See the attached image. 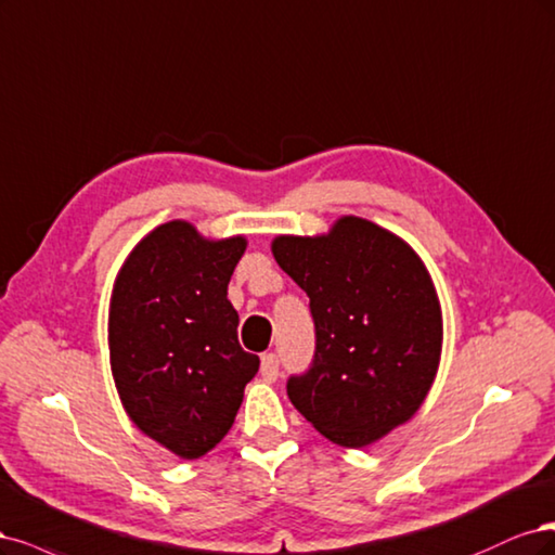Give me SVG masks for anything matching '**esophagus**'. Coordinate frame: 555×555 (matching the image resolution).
I'll return each instance as SVG.
<instances>
[{"instance_id":"esophagus-1","label":"esophagus","mask_w":555,"mask_h":555,"mask_svg":"<svg viewBox=\"0 0 555 555\" xmlns=\"http://www.w3.org/2000/svg\"><path fill=\"white\" fill-rule=\"evenodd\" d=\"M260 373L267 383H274L279 378V357L274 352H264L260 360Z\"/></svg>"}]
</instances>
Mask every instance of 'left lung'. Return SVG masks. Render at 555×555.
<instances>
[{
  "mask_svg": "<svg viewBox=\"0 0 555 555\" xmlns=\"http://www.w3.org/2000/svg\"><path fill=\"white\" fill-rule=\"evenodd\" d=\"M272 254L309 295L313 364L288 397L315 431L360 450L405 424L431 389L442 352L436 285L395 232L341 217L323 235H279Z\"/></svg>",
  "mask_w": 555,
  "mask_h": 555,
  "instance_id": "8db88e82",
  "label": "left lung"
}]
</instances>
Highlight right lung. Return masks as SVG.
Wrapping results in <instances>:
<instances>
[{
  "instance_id": "add662e5",
  "label": "right lung",
  "mask_w": 555,
  "mask_h": 555,
  "mask_svg": "<svg viewBox=\"0 0 555 555\" xmlns=\"http://www.w3.org/2000/svg\"><path fill=\"white\" fill-rule=\"evenodd\" d=\"M246 237L209 240L175 219L142 237L119 267L108 348L119 401L142 434L193 461L235 422L258 354L237 341L228 283Z\"/></svg>"
}]
</instances>
